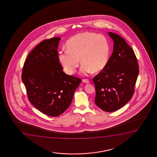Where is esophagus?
I'll return each instance as SVG.
<instances>
[{"label":"esophagus","instance_id":"obj_1","mask_svg":"<svg viewBox=\"0 0 157 157\" xmlns=\"http://www.w3.org/2000/svg\"><path fill=\"white\" fill-rule=\"evenodd\" d=\"M82 81L85 83H86V84H88V83H90V81H89V80L87 79H84L82 80Z\"/></svg>","mask_w":157,"mask_h":157}]
</instances>
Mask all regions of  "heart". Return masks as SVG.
Listing matches in <instances>:
<instances>
[{"instance_id":"1","label":"heart","mask_w":157,"mask_h":157,"mask_svg":"<svg viewBox=\"0 0 157 157\" xmlns=\"http://www.w3.org/2000/svg\"><path fill=\"white\" fill-rule=\"evenodd\" d=\"M67 49L59 52L58 59L65 72H75L80 62V72L86 75L98 72L105 68L109 59L110 47L107 39L94 33H80L72 37L67 42Z\"/></svg>"}]
</instances>
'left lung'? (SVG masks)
Wrapping results in <instances>:
<instances>
[{"label": "left lung", "instance_id": "8db88e82", "mask_svg": "<svg viewBox=\"0 0 157 157\" xmlns=\"http://www.w3.org/2000/svg\"><path fill=\"white\" fill-rule=\"evenodd\" d=\"M107 34L114 41L113 52L105 68L93 81L96 105L105 112H113L122 108L131 99L139 69L135 52L124 39L114 33Z\"/></svg>", "mask_w": 157, "mask_h": 157}]
</instances>
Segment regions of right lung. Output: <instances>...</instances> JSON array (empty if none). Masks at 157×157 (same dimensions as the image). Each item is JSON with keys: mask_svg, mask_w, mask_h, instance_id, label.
Instances as JSON below:
<instances>
[{"mask_svg": "<svg viewBox=\"0 0 157 157\" xmlns=\"http://www.w3.org/2000/svg\"><path fill=\"white\" fill-rule=\"evenodd\" d=\"M60 39L53 37L37 45L26 58L22 73L29 101L52 117L60 115L68 108L82 82L63 71L57 51Z\"/></svg>", "mask_w": 157, "mask_h": 157, "instance_id": "right-lung-1", "label": "right lung"}]
</instances>
